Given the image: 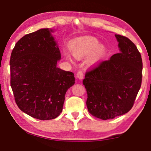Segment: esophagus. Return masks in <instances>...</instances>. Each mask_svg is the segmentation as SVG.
<instances>
[{
	"label": "esophagus",
	"instance_id": "34e87169",
	"mask_svg": "<svg viewBox=\"0 0 151 151\" xmlns=\"http://www.w3.org/2000/svg\"><path fill=\"white\" fill-rule=\"evenodd\" d=\"M76 76H77V77L79 78V79H83V77H84V74H83V72L82 70H78V73H76Z\"/></svg>",
	"mask_w": 151,
	"mask_h": 151
}]
</instances>
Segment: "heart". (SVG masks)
<instances>
[{
	"label": "heart",
	"mask_w": 151,
	"mask_h": 151,
	"mask_svg": "<svg viewBox=\"0 0 151 151\" xmlns=\"http://www.w3.org/2000/svg\"><path fill=\"white\" fill-rule=\"evenodd\" d=\"M70 51L76 59H82L91 55L89 58V63L95 65L101 61L106 55V48L100 45V42L94 38H86L76 41L70 46ZM71 60L69 55H66Z\"/></svg>",
	"instance_id": "b5f03b06"
}]
</instances>
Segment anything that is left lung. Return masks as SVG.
<instances>
[{"label":"left lung","mask_w":151,"mask_h":151,"mask_svg":"<svg viewBox=\"0 0 151 151\" xmlns=\"http://www.w3.org/2000/svg\"><path fill=\"white\" fill-rule=\"evenodd\" d=\"M115 37L120 52L86 71L83 81L87 93L88 112L103 120L129 112L142 83V61L136 45L124 36Z\"/></svg>","instance_id":"left-lung-1"}]
</instances>
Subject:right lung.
<instances>
[{
  "instance_id": "obj_1",
  "label": "right lung",
  "mask_w": 151,
  "mask_h": 151,
  "mask_svg": "<svg viewBox=\"0 0 151 151\" xmlns=\"http://www.w3.org/2000/svg\"><path fill=\"white\" fill-rule=\"evenodd\" d=\"M52 30L40 29L22 37L10 59L11 86L19 108L39 120L54 119L63 111L74 73L57 67L60 52Z\"/></svg>"
}]
</instances>
